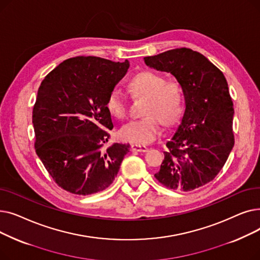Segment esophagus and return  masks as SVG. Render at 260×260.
<instances>
[{"instance_id":"1","label":"esophagus","mask_w":260,"mask_h":260,"mask_svg":"<svg viewBox=\"0 0 260 260\" xmlns=\"http://www.w3.org/2000/svg\"><path fill=\"white\" fill-rule=\"evenodd\" d=\"M132 151L134 152H146L147 147L145 145H140V144H132Z\"/></svg>"}]
</instances>
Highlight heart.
<instances>
[{
  "label": "heart",
  "mask_w": 260,
  "mask_h": 260,
  "mask_svg": "<svg viewBox=\"0 0 260 260\" xmlns=\"http://www.w3.org/2000/svg\"><path fill=\"white\" fill-rule=\"evenodd\" d=\"M133 97L145 99L143 119L133 120L120 129L121 137L135 144L153 142L161 132L160 121L166 125L175 123L182 114L184 89L177 80H167L162 74L144 71L135 75L128 83ZM106 108L112 116L123 119L127 114V98L119 88L109 91Z\"/></svg>",
  "instance_id": "b5f03b06"
}]
</instances>
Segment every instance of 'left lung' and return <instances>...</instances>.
Masks as SVG:
<instances>
[{
  "label": "left lung",
  "instance_id": "obj_1",
  "mask_svg": "<svg viewBox=\"0 0 260 260\" xmlns=\"http://www.w3.org/2000/svg\"><path fill=\"white\" fill-rule=\"evenodd\" d=\"M144 62L172 74L184 89L185 111L167 141L169 151L156 179L184 192L209 183L234 146V108L225 77L203 54L185 47L145 57Z\"/></svg>",
  "mask_w": 260,
  "mask_h": 260
}]
</instances>
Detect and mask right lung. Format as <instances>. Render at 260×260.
I'll return each mask as SVG.
<instances>
[{"label":"right lung","instance_id":"right-lung-1","mask_svg":"<svg viewBox=\"0 0 260 260\" xmlns=\"http://www.w3.org/2000/svg\"><path fill=\"white\" fill-rule=\"evenodd\" d=\"M129 62L99 57L63 61L41 83L32 111L35 148L53 181L76 195L101 192L113 183L129 144L106 148L114 127L107 95Z\"/></svg>","mask_w":260,"mask_h":260}]
</instances>
